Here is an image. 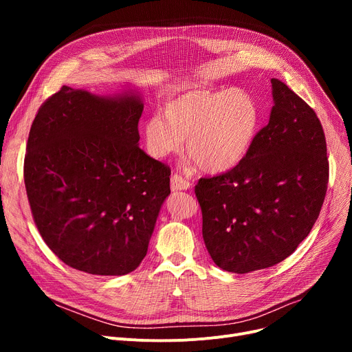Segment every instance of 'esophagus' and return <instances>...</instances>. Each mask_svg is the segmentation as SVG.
I'll list each match as a JSON object with an SVG mask.
<instances>
[{
    "mask_svg": "<svg viewBox=\"0 0 352 352\" xmlns=\"http://www.w3.org/2000/svg\"><path fill=\"white\" fill-rule=\"evenodd\" d=\"M191 188V182L187 181L186 178H182L177 174L171 177V190L173 191H184V190H190Z\"/></svg>",
    "mask_w": 352,
    "mask_h": 352,
    "instance_id": "esophagus-1",
    "label": "esophagus"
}]
</instances>
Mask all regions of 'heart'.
<instances>
[{"label":"heart","instance_id":"1","mask_svg":"<svg viewBox=\"0 0 352 352\" xmlns=\"http://www.w3.org/2000/svg\"><path fill=\"white\" fill-rule=\"evenodd\" d=\"M261 111L243 88H191L174 92L142 124L148 154L157 160L187 151L206 173L221 174L241 162L258 134Z\"/></svg>","mask_w":352,"mask_h":352}]
</instances>
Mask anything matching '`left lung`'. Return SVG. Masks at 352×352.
<instances>
[{
    "label": "left lung",
    "instance_id": "left-lung-1",
    "mask_svg": "<svg viewBox=\"0 0 352 352\" xmlns=\"http://www.w3.org/2000/svg\"><path fill=\"white\" fill-rule=\"evenodd\" d=\"M271 88L270 121L247 157L195 187L206 247L219 268L234 274L284 261L316 224L327 192L318 117L283 81L272 78Z\"/></svg>",
    "mask_w": 352,
    "mask_h": 352
}]
</instances>
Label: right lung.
<instances>
[{
    "mask_svg": "<svg viewBox=\"0 0 352 352\" xmlns=\"http://www.w3.org/2000/svg\"><path fill=\"white\" fill-rule=\"evenodd\" d=\"M138 89L97 96L64 85L30 129L24 181L34 221L63 263L125 275L146 255L171 171L140 145Z\"/></svg>",
    "mask_w": 352,
    "mask_h": 352,
    "instance_id": "obj_1",
    "label": "right lung"
}]
</instances>
